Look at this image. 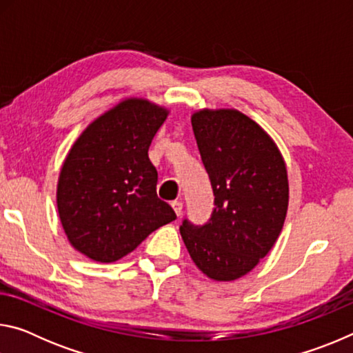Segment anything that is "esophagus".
Segmentation results:
<instances>
[{"label":"esophagus","instance_id":"1","mask_svg":"<svg viewBox=\"0 0 353 353\" xmlns=\"http://www.w3.org/2000/svg\"><path fill=\"white\" fill-rule=\"evenodd\" d=\"M171 207L174 208V212H176L177 216H181L182 210H183V202L182 201H174V202H171Z\"/></svg>","mask_w":353,"mask_h":353}]
</instances>
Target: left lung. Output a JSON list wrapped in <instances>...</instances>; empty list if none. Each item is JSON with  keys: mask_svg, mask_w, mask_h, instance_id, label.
<instances>
[{"mask_svg": "<svg viewBox=\"0 0 353 353\" xmlns=\"http://www.w3.org/2000/svg\"><path fill=\"white\" fill-rule=\"evenodd\" d=\"M214 208L204 225L187 219L182 240L199 271L216 282L246 276L276 244L288 212L283 155L265 129L235 109L191 115Z\"/></svg>", "mask_w": 353, "mask_h": 353, "instance_id": "1", "label": "left lung"}]
</instances>
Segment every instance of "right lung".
I'll return each mask as SVG.
<instances>
[{"label": "right lung", "instance_id": "add662e5", "mask_svg": "<svg viewBox=\"0 0 353 353\" xmlns=\"http://www.w3.org/2000/svg\"><path fill=\"white\" fill-rule=\"evenodd\" d=\"M170 110L145 98L119 101L88 124L63 160L57 212L77 252L112 263L176 219L157 198V170L148 157Z\"/></svg>", "mask_w": 353, "mask_h": 353}]
</instances>
